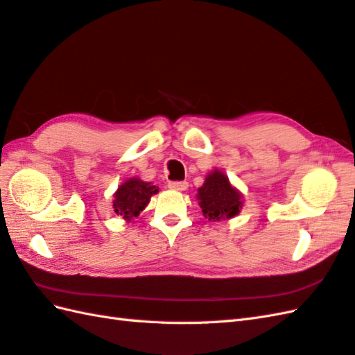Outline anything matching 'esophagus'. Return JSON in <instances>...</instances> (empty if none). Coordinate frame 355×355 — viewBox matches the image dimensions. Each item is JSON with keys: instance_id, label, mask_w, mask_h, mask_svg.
<instances>
[{"instance_id": "34e87169", "label": "esophagus", "mask_w": 355, "mask_h": 355, "mask_svg": "<svg viewBox=\"0 0 355 355\" xmlns=\"http://www.w3.org/2000/svg\"><path fill=\"white\" fill-rule=\"evenodd\" d=\"M171 189L173 191H186L187 189V183L186 182H171L168 184Z\"/></svg>"}]
</instances>
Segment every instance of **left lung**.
<instances>
[{
	"label": "left lung",
	"instance_id": "obj_1",
	"mask_svg": "<svg viewBox=\"0 0 355 355\" xmlns=\"http://www.w3.org/2000/svg\"><path fill=\"white\" fill-rule=\"evenodd\" d=\"M197 198L200 200L202 215L209 218V221H220L221 218L235 216L243 207L241 193L232 187L229 178L220 171L209 173L205 184L198 189Z\"/></svg>",
	"mask_w": 355,
	"mask_h": 355
}]
</instances>
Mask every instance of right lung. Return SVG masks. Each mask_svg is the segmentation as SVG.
Returning <instances> with one entry per match:
<instances>
[{
  "label": "right lung",
  "instance_id": "add662e5",
  "mask_svg": "<svg viewBox=\"0 0 355 355\" xmlns=\"http://www.w3.org/2000/svg\"><path fill=\"white\" fill-rule=\"evenodd\" d=\"M157 192V186L141 182L139 178H130L114 193L112 207L117 215L130 220L132 216H137L148 206L150 197Z\"/></svg>",
  "mask_w": 355,
  "mask_h": 355
}]
</instances>
